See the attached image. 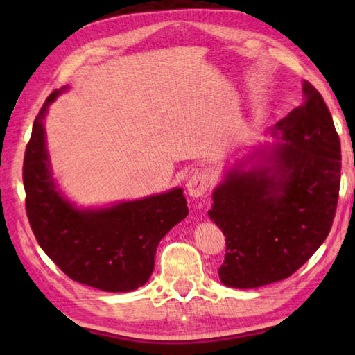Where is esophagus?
Wrapping results in <instances>:
<instances>
[{"mask_svg": "<svg viewBox=\"0 0 355 355\" xmlns=\"http://www.w3.org/2000/svg\"><path fill=\"white\" fill-rule=\"evenodd\" d=\"M186 188H188V194L192 197V199H199V197H203L207 194V191L209 189L208 173L203 171L194 172L189 177Z\"/></svg>", "mask_w": 355, "mask_h": 355, "instance_id": "34e87169", "label": "esophagus"}]
</instances>
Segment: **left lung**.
<instances>
[{
  "label": "left lung",
  "instance_id": "1",
  "mask_svg": "<svg viewBox=\"0 0 355 355\" xmlns=\"http://www.w3.org/2000/svg\"><path fill=\"white\" fill-rule=\"evenodd\" d=\"M302 105L275 123L261 163L244 161L213 192L208 214L225 236L220 282L258 288L290 277L327 238L340 191L341 147L321 94L304 81ZM268 148V147H266Z\"/></svg>",
  "mask_w": 355,
  "mask_h": 355
}]
</instances>
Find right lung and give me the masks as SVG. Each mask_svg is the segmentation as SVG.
I'll list each match as a JSON object with an SVG mask.
<instances>
[{
    "instance_id": "right-lung-1",
    "label": "right lung",
    "mask_w": 355,
    "mask_h": 355,
    "mask_svg": "<svg viewBox=\"0 0 355 355\" xmlns=\"http://www.w3.org/2000/svg\"><path fill=\"white\" fill-rule=\"evenodd\" d=\"M65 87L50 94L34 120L23 161L26 214L35 239L64 274L110 293L142 286L156 248L188 216L182 188L98 209H80L56 189L48 159L44 119Z\"/></svg>"
}]
</instances>
